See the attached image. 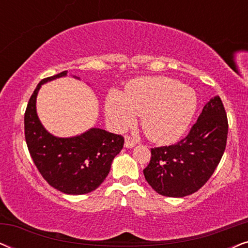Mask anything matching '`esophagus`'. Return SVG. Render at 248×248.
Segmentation results:
<instances>
[{
    "instance_id": "esophagus-1",
    "label": "esophagus",
    "mask_w": 248,
    "mask_h": 248,
    "mask_svg": "<svg viewBox=\"0 0 248 248\" xmlns=\"http://www.w3.org/2000/svg\"><path fill=\"white\" fill-rule=\"evenodd\" d=\"M135 142L132 140V139H130L128 137H126L125 138V143H124V147L126 148V149H131V148H133V147H135Z\"/></svg>"
}]
</instances>
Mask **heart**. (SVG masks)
<instances>
[{"instance_id": "b5f03b06", "label": "heart", "mask_w": 248, "mask_h": 248, "mask_svg": "<svg viewBox=\"0 0 248 248\" xmlns=\"http://www.w3.org/2000/svg\"><path fill=\"white\" fill-rule=\"evenodd\" d=\"M198 107L191 88L165 77L140 78L128 84L125 93H108L105 113L111 126L123 130L133 124L135 115L147 137L158 143H169L186 131Z\"/></svg>"}]
</instances>
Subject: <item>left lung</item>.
Returning <instances> with one entry per match:
<instances>
[{
    "label": "left lung",
    "instance_id": "obj_1",
    "mask_svg": "<svg viewBox=\"0 0 248 248\" xmlns=\"http://www.w3.org/2000/svg\"><path fill=\"white\" fill-rule=\"evenodd\" d=\"M228 121L219 96L203 107L187 137L178 143L151 149L145 181L160 195L184 198L208 182L225 151Z\"/></svg>",
    "mask_w": 248,
    "mask_h": 248
}]
</instances>
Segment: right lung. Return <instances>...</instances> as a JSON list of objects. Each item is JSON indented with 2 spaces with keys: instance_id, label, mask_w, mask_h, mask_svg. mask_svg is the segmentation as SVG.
I'll use <instances>...</instances> for the list:
<instances>
[{
  "instance_id": "1",
  "label": "right lung",
  "mask_w": 248,
  "mask_h": 248,
  "mask_svg": "<svg viewBox=\"0 0 248 248\" xmlns=\"http://www.w3.org/2000/svg\"><path fill=\"white\" fill-rule=\"evenodd\" d=\"M67 76L63 71L43 79L30 97L25 114V137L33 162L45 181L57 191L82 195L96 189L107 177L111 162L124 145L121 135L91 127L79 135L55 137L37 114V94L43 84ZM80 80V77L72 76Z\"/></svg>"
}]
</instances>
